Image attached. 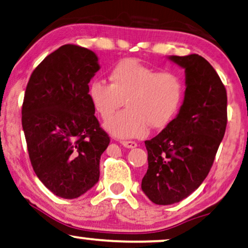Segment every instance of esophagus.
<instances>
[{
	"label": "esophagus",
	"instance_id": "1",
	"mask_svg": "<svg viewBox=\"0 0 248 248\" xmlns=\"http://www.w3.org/2000/svg\"><path fill=\"white\" fill-rule=\"evenodd\" d=\"M121 144H122V146H124L127 148L137 147V143H136V141H133V140H122Z\"/></svg>",
	"mask_w": 248,
	"mask_h": 248
}]
</instances>
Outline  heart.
I'll list each match as a JSON object with an SVG mask.
<instances>
[{
  "instance_id": "1",
  "label": "heart",
  "mask_w": 248,
  "mask_h": 248,
  "mask_svg": "<svg viewBox=\"0 0 248 248\" xmlns=\"http://www.w3.org/2000/svg\"><path fill=\"white\" fill-rule=\"evenodd\" d=\"M111 84L94 79L90 97L103 119H108L126 101L127 108L108 119L105 130L117 138H137L172 120L183 103L185 85L172 71H161L136 59H124L111 70Z\"/></svg>"
}]
</instances>
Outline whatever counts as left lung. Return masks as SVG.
Masks as SVG:
<instances>
[{
	"instance_id": "8db88e82",
	"label": "left lung",
	"mask_w": 248,
	"mask_h": 248,
	"mask_svg": "<svg viewBox=\"0 0 248 248\" xmlns=\"http://www.w3.org/2000/svg\"><path fill=\"white\" fill-rule=\"evenodd\" d=\"M169 60L185 69L186 91L177 117L145 141L148 169L141 190L158 205L180 202L201 186L227 127V92L212 65L199 54Z\"/></svg>"
}]
</instances>
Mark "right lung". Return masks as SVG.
<instances>
[{
    "instance_id": "right-lung-1",
    "label": "right lung",
    "mask_w": 248,
    "mask_h": 248,
    "mask_svg": "<svg viewBox=\"0 0 248 248\" xmlns=\"http://www.w3.org/2000/svg\"><path fill=\"white\" fill-rule=\"evenodd\" d=\"M98 70L93 51L65 44L38 64L26 87L21 121L32 169L62 199H77L95 186L110 143L88 93Z\"/></svg>"
}]
</instances>
